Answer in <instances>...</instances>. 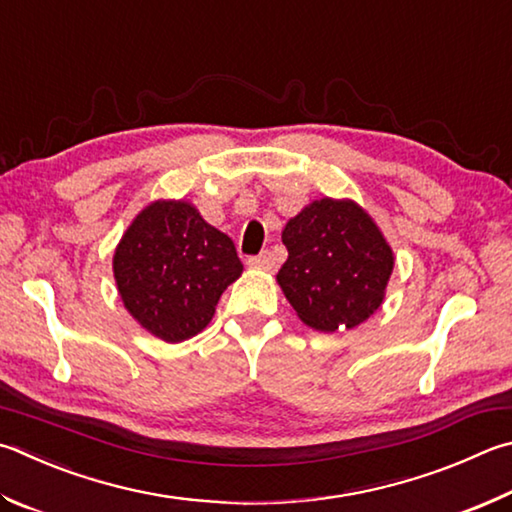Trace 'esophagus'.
I'll use <instances>...</instances> for the list:
<instances>
[{"mask_svg": "<svg viewBox=\"0 0 512 512\" xmlns=\"http://www.w3.org/2000/svg\"><path fill=\"white\" fill-rule=\"evenodd\" d=\"M248 266H250V268H257V271H266V273H271L273 268H275V257L266 250V253H262V255L250 257V259H248Z\"/></svg>", "mask_w": 512, "mask_h": 512, "instance_id": "34e87169", "label": "esophagus"}]
</instances>
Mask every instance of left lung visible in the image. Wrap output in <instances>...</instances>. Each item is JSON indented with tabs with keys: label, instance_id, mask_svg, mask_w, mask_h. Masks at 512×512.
<instances>
[{
	"label": "left lung",
	"instance_id": "8db88e82",
	"mask_svg": "<svg viewBox=\"0 0 512 512\" xmlns=\"http://www.w3.org/2000/svg\"><path fill=\"white\" fill-rule=\"evenodd\" d=\"M288 259L277 284L306 327L349 331L385 300L394 250L353 199H315L282 230Z\"/></svg>",
	"mask_w": 512,
	"mask_h": 512
}]
</instances>
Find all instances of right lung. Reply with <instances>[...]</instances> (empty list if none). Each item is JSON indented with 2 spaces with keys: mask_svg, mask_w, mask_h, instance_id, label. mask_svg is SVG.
<instances>
[{
  "mask_svg": "<svg viewBox=\"0 0 512 512\" xmlns=\"http://www.w3.org/2000/svg\"><path fill=\"white\" fill-rule=\"evenodd\" d=\"M244 264L226 232L183 199H156L138 212L114 250V280L129 315L165 342L208 327Z\"/></svg>",
  "mask_w": 512,
  "mask_h": 512,
  "instance_id": "add662e5",
  "label": "right lung"
}]
</instances>
